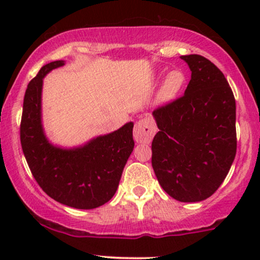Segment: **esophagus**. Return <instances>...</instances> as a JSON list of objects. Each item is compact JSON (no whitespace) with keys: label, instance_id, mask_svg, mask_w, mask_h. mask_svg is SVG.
Segmentation results:
<instances>
[{"label":"esophagus","instance_id":"obj_1","mask_svg":"<svg viewBox=\"0 0 260 260\" xmlns=\"http://www.w3.org/2000/svg\"><path fill=\"white\" fill-rule=\"evenodd\" d=\"M155 132H156V127L150 118L139 120L134 126V140L137 143H150L155 136Z\"/></svg>","mask_w":260,"mask_h":260}]
</instances>
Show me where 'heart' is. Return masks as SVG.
Listing matches in <instances>:
<instances>
[{
  "label": "heart",
  "mask_w": 260,
  "mask_h": 260,
  "mask_svg": "<svg viewBox=\"0 0 260 260\" xmlns=\"http://www.w3.org/2000/svg\"><path fill=\"white\" fill-rule=\"evenodd\" d=\"M186 83V77L181 71H171L162 80V84L160 85L157 90L156 99L160 104L171 103L178 96Z\"/></svg>",
  "instance_id": "heart-1"
}]
</instances>
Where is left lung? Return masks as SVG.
<instances>
[{
    "label": "left lung",
    "instance_id": "left-lung-1",
    "mask_svg": "<svg viewBox=\"0 0 260 260\" xmlns=\"http://www.w3.org/2000/svg\"><path fill=\"white\" fill-rule=\"evenodd\" d=\"M181 58L189 67L184 95L159 107L153 117L159 132L151 144L155 176L178 202L213 194L236 156V101L221 71L201 55Z\"/></svg>",
    "mask_w": 260,
    "mask_h": 260
}]
</instances>
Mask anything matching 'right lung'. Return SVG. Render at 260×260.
<instances>
[{"mask_svg":"<svg viewBox=\"0 0 260 260\" xmlns=\"http://www.w3.org/2000/svg\"><path fill=\"white\" fill-rule=\"evenodd\" d=\"M64 66L63 59L41 67L26 88L20 143L34 178L47 196L76 209L101 207L115 196L134 148L133 122L77 147H61L47 138L43 124L44 78Z\"/></svg>","mask_w":260,"mask_h":260,"instance_id":"obj_1","label":"right lung"}]
</instances>
